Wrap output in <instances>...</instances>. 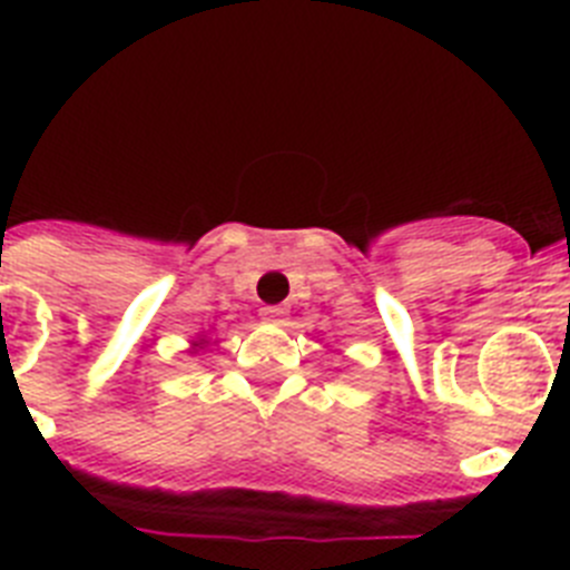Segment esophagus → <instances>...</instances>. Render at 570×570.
<instances>
[{"label":"esophagus","mask_w":570,"mask_h":570,"mask_svg":"<svg viewBox=\"0 0 570 570\" xmlns=\"http://www.w3.org/2000/svg\"><path fill=\"white\" fill-rule=\"evenodd\" d=\"M262 320L282 325V322L288 320V308H282V305H268V308H262Z\"/></svg>","instance_id":"esophagus-1"}]
</instances>
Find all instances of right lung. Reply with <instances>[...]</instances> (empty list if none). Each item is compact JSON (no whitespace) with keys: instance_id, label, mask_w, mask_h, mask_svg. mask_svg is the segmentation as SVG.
Wrapping results in <instances>:
<instances>
[{"instance_id":"obj_1","label":"right lung","mask_w":570,"mask_h":570,"mask_svg":"<svg viewBox=\"0 0 570 570\" xmlns=\"http://www.w3.org/2000/svg\"><path fill=\"white\" fill-rule=\"evenodd\" d=\"M196 345H203V340H199V342H196Z\"/></svg>"}]
</instances>
